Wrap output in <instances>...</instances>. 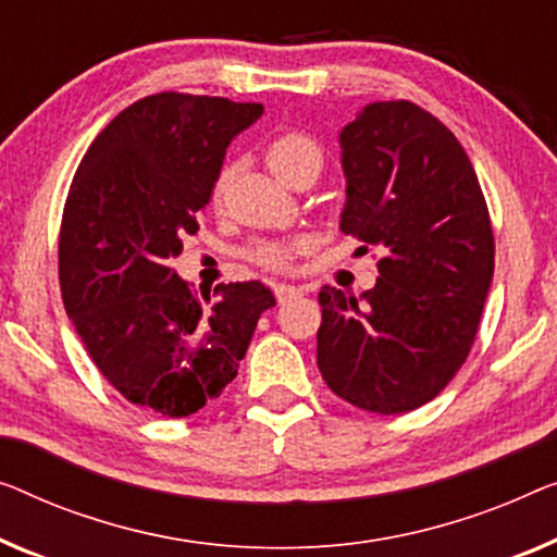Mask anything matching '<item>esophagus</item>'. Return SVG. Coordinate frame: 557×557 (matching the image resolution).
<instances>
[{"mask_svg": "<svg viewBox=\"0 0 557 557\" xmlns=\"http://www.w3.org/2000/svg\"><path fill=\"white\" fill-rule=\"evenodd\" d=\"M302 293L300 289H297L295 285H275V297H277V302H293L295 297H300Z\"/></svg>", "mask_w": 557, "mask_h": 557, "instance_id": "1", "label": "esophagus"}]
</instances>
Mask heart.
Masks as SVG:
<instances>
[{"label": "heart", "mask_w": 557, "mask_h": 557, "mask_svg": "<svg viewBox=\"0 0 557 557\" xmlns=\"http://www.w3.org/2000/svg\"><path fill=\"white\" fill-rule=\"evenodd\" d=\"M322 162V149L314 143L310 135L305 132L289 129L282 132L272 143L268 145V164L272 172L293 185L297 174L310 164ZM230 182V168L218 174V182H214V197H222ZM307 250L305 239H262V243H255L247 247V257L255 264H260L264 270L272 272H287L295 268V260Z\"/></svg>", "instance_id": "heart-1"}]
</instances>
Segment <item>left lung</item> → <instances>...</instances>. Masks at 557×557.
Here are the masks:
<instances>
[{"instance_id": "1", "label": "left lung", "mask_w": 557, "mask_h": 557, "mask_svg": "<svg viewBox=\"0 0 557 557\" xmlns=\"http://www.w3.org/2000/svg\"><path fill=\"white\" fill-rule=\"evenodd\" d=\"M345 235L377 247L362 300L320 289L318 368L355 408L397 414L433 400L468 360L495 268L491 212L470 157L422 107L368 104L339 135Z\"/></svg>"}]
</instances>
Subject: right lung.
I'll return each mask as SVG.
<instances>
[{
	"label": "right lung",
	"mask_w": 557,
	"mask_h": 557,
	"mask_svg": "<svg viewBox=\"0 0 557 557\" xmlns=\"http://www.w3.org/2000/svg\"><path fill=\"white\" fill-rule=\"evenodd\" d=\"M260 114L257 102L149 95L99 132L74 172L60 225L64 310L137 408L187 418L218 400L275 305L257 280L199 297L168 264L199 230L232 137Z\"/></svg>",
	"instance_id": "1"
}]
</instances>
